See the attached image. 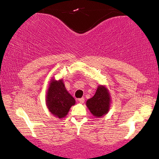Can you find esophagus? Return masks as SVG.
I'll return each instance as SVG.
<instances>
[{"label": "esophagus", "instance_id": "1", "mask_svg": "<svg viewBox=\"0 0 159 159\" xmlns=\"http://www.w3.org/2000/svg\"><path fill=\"white\" fill-rule=\"evenodd\" d=\"M78 102H79L80 103H84V98H78Z\"/></svg>", "mask_w": 159, "mask_h": 159}]
</instances>
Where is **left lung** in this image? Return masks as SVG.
I'll return each mask as SVG.
<instances>
[{
    "label": "left lung",
    "mask_w": 159,
    "mask_h": 159,
    "mask_svg": "<svg viewBox=\"0 0 159 159\" xmlns=\"http://www.w3.org/2000/svg\"><path fill=\"white\" fill-rule=\"evenodd\" d=\"M111 104V96L105 86L99 85L96 93L86 102L87 107L93 116L101 117L109 111Z\"/></svg>",
    "instance_id": "left-lung-1"
}]
</instances>
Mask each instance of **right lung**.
I'll return each instance as SVG.
<instances>
[{"mask_svg":"<svg viewBox=\"0 0 159 159\" xmlns=\"http://www.w3.org/2000/svg\"><path fill=\"white\" fill-rule=\"evenodd\" d=\"M75 104V98L66 89L63 79L51 80L47 91L46 105L48 111L57 118L65 117L70 107Z\"/></svg>","mask_w":159,"mask_h":159,"instance_id":"add662e5","label":"right lung"}]
</instances>
